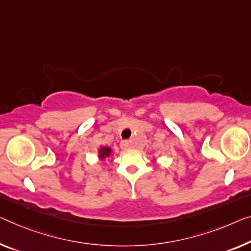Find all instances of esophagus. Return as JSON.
Returning a JSON list of instances; mask_svg holds the SVG:
<instances>
[{
  "instance_id": "obj_1",
  "label": "esophagus",
  "mask_w": 251,
  "mask_h": 251,
  "mask_svg": "<svg viewBox=\"0 0 251 251\" xmlns=\"http://www.w3.org/2000/svg\"><path fill=\"white\" fill-rule=\"evenodd\" d=\"M121 148H122L123 150H128V149L132 148V144H130V141H128V140L122 141V143H121Z\"/></svg>"
}]
</instances>
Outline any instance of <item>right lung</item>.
Returning a JSON list of instances; mask_svg holds the SVG:
<instances>
[{
	"instance_id": "1",
	"label": "right lung",
	"mask_w": 251,
	"mask_h": 251,
	"mask_svg": "<svg viewBox=\"0 0 251 251\" xmlns=\"http://www.w3.org/2000/svg\"><path fill=\"white\" fill-rule=\"evenodd\" d=\"M110 152H111V149H109V148H102L101 150H100V152H99L100 159H104V158H106V156H108V155L110 154Z\"/></svg>"
}]
</instances>
